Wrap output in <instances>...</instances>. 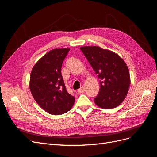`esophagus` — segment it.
<instances>
[{"mask_svg":"<svg viewBox=\"0 0 157 157\" xmlns=\"http://www.w3.org/2000/svg\"><path fill=\"white\" fill-rule=\"evenodd\" d=\"M85 87H82L80 89H79L78 90V93H84L85 92Z\"/></svg>","mask_w":157,"mask_h":157,"instance_id":"obj_1","label":"esophagus"}]
</instances>
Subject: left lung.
<instances>
[{"label":"left lung","mask_w":157,"mask_h":157,"mask_svg":"<svg viewBox=\"0 0 157 157\" xmlns=\"http://www.w3.org/2000/svg\"><path fill=\"white\" fill-rule=\"evenodd\" d=\"M83 53L100 79V90L94 102L103 109H112L127 95L130 78L127 65L119 55L98 46H83Z\"/></svg>","instance_id":"left-lung-1"}]
</instances>
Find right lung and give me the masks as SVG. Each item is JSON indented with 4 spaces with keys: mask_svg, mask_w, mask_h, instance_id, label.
<instances>
[{
    "mask_svg": "<svg viewBox=\"0 0 157 157\" xmlns=\"http://www.w3.org/2000/svg\"><path fill=\"white\" fill-rule=\"evenodd\" d=\"M69 48L54 49L35 64L29 88L36 103L52 115H61L72 108L75 98L66 89L61 67Z\"/></svg>",
    "mask_w": 157,
    "mask_h": 157,
    "instance_id": "right-lung-1",
    "label": "right lung"
}]
</instances>
